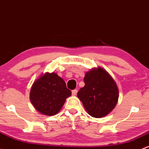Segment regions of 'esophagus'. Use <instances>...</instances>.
<instances>
[{"label":"esophagus","instance_id":"34e87169","mask_svg":"<svg viewBox=\"0 0 149 149\" xmlns=\"http://www.w3.org/2000/svg\"><path fill=\"white\" fill-rule=\"evenodd\" d=\"M77 92H78L77 89H74V90L72 91V95H76V94H77Z\"/></svg>","mask_w":149,"mask_h":149}]
</instances>
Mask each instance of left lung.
I'll return each instance as SVG.
<instances>
[{"label": "left lung", "mask_w": 149, "mask_h": 149, "mask_svg": "<svg viewBox=\"0 0 149 149\" xmlns=\"http://www.w3.org/2000/svg\"><path fill=\"white\" fill-rule=\"evenodd\" d=\"M85 86L78 92L88 113L94 118H102L110 113L118 100V88L111 75L101 67L86 73Z\"/></svg>", "instance_id": "8db88e82"}]
</instances>
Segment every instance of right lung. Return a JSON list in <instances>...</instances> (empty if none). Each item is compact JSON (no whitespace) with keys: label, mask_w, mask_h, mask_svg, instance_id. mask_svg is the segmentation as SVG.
Instances as JSON below:
<instances>
[{"label":"right lung","mask_w":149,"mask_h":149,"mask_svg":"<svg viewBox=\"0 0 149 149\" xmlns=\"http://www.w3.org/2000/svg\"><path fill=\"white\" fill-rule=\"evenodd\" d=\"M71 91L57 73H45L34 81L30 91V100L41 114L54 116L62 109Z\"/></svg>","instance_id":"right-lung-1"}]
</instances>
